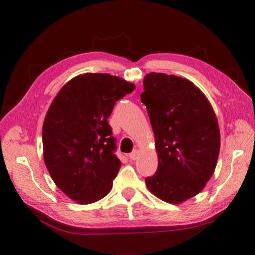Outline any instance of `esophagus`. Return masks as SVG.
<instances>
[{
	"label": "esophagus",
	"mask_w": 255,
	"mask_h": 255,
	"mask_svg": "<svg viewBox=\"0 0 255 255\" xmlns=\"http://www.w3.org/2000/svg\"><path fill=\"white\" fill-rule=\"evenodd\" d=\"M138 156H139V151L134 150V151H132L130 154H129V159H130L131 161H134V160L138 159Z\"/></svg>",
	"instance_id": "esophagus-1"
}]
</instances>
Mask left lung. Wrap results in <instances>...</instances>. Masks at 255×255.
Returning a JSON list of instances; mask_svg holds the SVG:
<instances>
[{"mask_svg": "<svg viewBox=\"0 0 255 255\" xmlns=\"http://www.w3.org/2000/svg\"><path fill=\"white\" fill-rule=\"evenodd\" d=\"M140 95L153 129L158 170L145 178L154 196L181 204L203 191L220 150L217 117L205 94L176 75L151 72Z\"/></svg>", "mask_w": 255, "mask_h": 255, "instance_id": "8db88e82", "label": "left lung"}]
</instances>
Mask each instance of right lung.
<instances>
[{"label":"right lung","instance_id":"1","mask_svg":"<svg viewBox=\"0 0 255 255\" xmlns=\"http://www.w3.org/2000/svg\"><path fill=\"white\" fill-rule=\"evenodd\" d=\"M136 85L108 73H84L62 86L42 126L44 161L58 188L81 205L105 197L122 162L107 122Z\"/></svg>","mask_w":255,"mask_h":255}]
</instances>
